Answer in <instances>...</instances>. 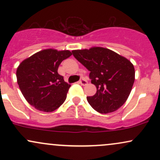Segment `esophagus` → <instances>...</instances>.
Segmentation results:
<instances>
[{
  "label": "esophagus",
  "instance_id": "1",
  "mask_svg": "<svg viewBox=\"0 0 160 160\" xmlns=\"http://www.w3.org/2000/svg\"><path fill=\"white\" fill-rule=\"evenodd\" d=\"M80 83L81 84L82 86H86V85H87L88 82L86 81V80H85V79L82 78V79H80Z\"/></svg>",
  "mask_w": 160,
  "mask_h": 160
}]
</instances>
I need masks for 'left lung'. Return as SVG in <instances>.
<instances>
[{"label":"left lung","mask_w":160,"mask_h":160,"mask_svg":"<svg viewBox=\"0 0 160 160\" xmlns=\"http://www.w3.org/2000/svg\"><path fill=\"white\" fill-rule=\"evenodd\" d=\"M72 53L90 71L91 82L96 86V93L86 98L92 108L101 113L118 110L132 89L135 73L132 63L104 47L76 49Z\"/></svg>","instance_id":"obj_1"}]
</instances>
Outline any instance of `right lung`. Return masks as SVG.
Listing matches in <instances>:
<instances>
[{"label": "right lung", "instance_id": "obj_1", "mask_svg": "<svg viewBox=\"0 0 160 160\" xmlns=\"http://www.w3.org/2000/svg\"><path fill=\"white\" fill-rule=\"evenodd\" d=\"M71 55L69 50L43 49L19 64L18 85L27 102L37 110L49 113L64 103L71 85L58 74V68Z\"/></svg>", "mask_w": 160, "mask_h": 160}]
</instances>
